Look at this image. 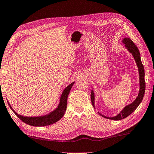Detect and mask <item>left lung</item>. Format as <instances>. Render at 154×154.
Returning a JSON list of instances; mask_svg holds the SVG:
<instances>
[{"mask_svg":"<svg viewBox=\"0 0 154 154\" xmlns=\"http://www.w3.org/2000/svg\"><path fill=\"white\" fill-rule=\"evenodd\" d=\"M123 43L124 44H125V47L127 49L130 53H131L133 57H134L135 61L136 63H137L138 70H139V75H140V91H139V94L137 97L136 98V99L133 101L132 103H131L129 105L126 106L125 108L122 110L119 114H118L117 116L113 117H107L101 115L100 113L99 114L103 116V117L112 120H121L123 119L126 118L130 115L131 113L135 111V110L137 108V106L140 105V104L141 103L142 100H143V98L144 97L145 94V91H146V82H145V72H144V68L143 66L141 63V56H140V51H139L138 48L134 43L133 42L132 40L129 38H124L123 39ZM91 101L92 106L94 107V91H92L91 94ZM95 108V107H94Z\"/></svg>","mask_w":154,"mask_h":154,"instance_id":"1","label":"left lung"}]
</instances>
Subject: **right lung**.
Masks as SVG:
<instances>
[{
	"label": "right lung",
	"mask_w": 154,
	"mask_h": 154,
	"mask_svg": "<svg viewBox=\"0 0 154 154\" xmlns=\"http://www.w3.org/2000/svg\"><path fill=\"white\" fill-rule=\"evenodd\" d=\"M74 84V82L71 83L70 85H68L63 91L62 96H61L60 104L57 108L52 111L51 112L49 113V114L42 116V117H23L22 115H20L14 111L12 109V107L10 105L9 103L8 105H9L11 109L14 112L17 117H18L20 119H21L23 122L25 123L26 124L29 125L31 126H35V127H42V126H47L50 125L53 123H56L60 119H62V117L64 115V113L66 111V108H67V100L69 94V92L70 91L72 86Z\"/></svg>",
	"instance_id": "right-lung-1"
}]
</instances>
